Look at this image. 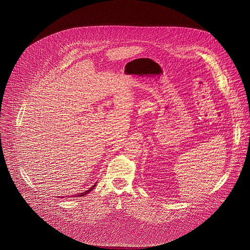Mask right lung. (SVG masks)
Segmentation results:
<instances>
[{
	"mask_svg": "<svg viewBox=\"0 0 250 250\" xmlns=\"http://www.w3.org/2000/svg\"><path fill=\"white\" fill-rule=\"evenodd\" d=\"M95 185H96V184H95V185H94L92 188H90L88 190L85 191V192H83V193H80V194H78V195H77V197H83V196H85L86 194H88L90 191H92L93 189H94V188H95ZM74 197H76V196H74Z\"/></svg>",
	"mask_w": 250,
	"mask_h": 250,
	"instance_id": "obj_1",
	"label": "right lung"
}]
</instances>
